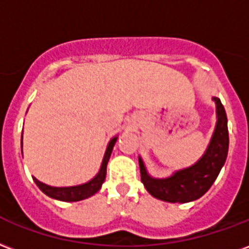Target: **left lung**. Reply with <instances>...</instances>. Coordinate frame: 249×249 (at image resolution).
I'll return each mask as SVG.
<instances>
[{"label": "left lung", "mask_w": 249, "mask_h": 249, "mask_svg": "<svg viewBox=\"0 0 249 249\" xmlns=\"http://www.w3.org/2000/svg\"><path fill=\"white\" fill-rule=\"evenodd\" d=\"M216 103L218 123L213 139L204 156L194 166L176 173L166 179H154L148 176L142 161L140 160L141 182L145 189L158 199L170 203H186L200 198L213 186L220 173L228 153L227 115L222 101L213 97Z\"/></svg>", "instance_id": "1"}]
</instances>
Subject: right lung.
<instances>
[{
	"mask_svg": "<svg viewBox=\"0 0 249 249\" xmlns=\"http://www.w3.org/2000/svg\"><path fill=\"white\" fill-rule=\"evenodd\" d=\"M116 140H117L116 137L110 140L109 145L107 148L104 160H103V163H101V169L99 171V174L93 179L87 182V183L80 186H72V187H51V186L45 185V183H42V182H39L36 178L33 177L34 182L46 195H49V196L54 198V199L64 200V202H76V200L86 199V198L91 196V195H93L95 193L100 190L101 185H103V182L106 179L107 165H108V161H109L110 153H112L113 145L116 143Z\"/></svg>",
	"mask_w": 249,
	"mask_h": 249,
	"instance_id": "obj_1",
	"label": "right lung"
}]
</instances>
